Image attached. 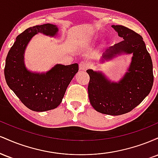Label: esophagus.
<instances>
[{
	"label": "esophagus",
	"mask_w": 158,
	"mask_h": 158,
	"mask_svg": "<svg viewBox=\"0 0 158 158\" xmlns=\"http://www.w3.org/2000/svg\"><path fill=\"white\" fill-rule=\"evenodd\" d=\"M88 67V64L85 61H81L79 64V70H85Z\"/></svg>",
	"instance_id": "34e87169"
}]
</instances>
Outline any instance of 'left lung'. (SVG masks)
Masks as SVG:
<instances>
[{
  "label": "left lung",
  "mask_w": 158,
  "mask_h": 158,
  "mask_svg": "<svg viewBox=\"0 0 158 158\" xmlns=\"http://www.w3.org/2000/svg\"><path fill=\"white\" fill-rule=\"evenodd\" d=\"M111 27L123 41L107 49L101 62L132 53L131 63L118 81H111L101 71L87 70L90 76L88 90L90 104L97 111L117 116L131 111L150 93L154 81L153 65L140 35L121 25Z\"/></svg>",
  "instance_id": "left-lung-1"
}]
</instances>
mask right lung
<instances>
[{"mask_svg": "<svg viewBox=\"0 0 158 158\" xmlns=\"http://www.w3.org/2000/svg\"><path fill=\"white\" fill-rule=\"evenodd\" d=\"M58 32L57 26L51 23L30 27L17 36L7 54L4 68L7 85L23 104L34 111H47L57 108L79 70L77 63L57 64L46 73L30 71L25 66V50L32 38L38 33L54 37Z\"/></svg>", "mask_w": 158, "mask_h": 158, "instance_id": "obj_1", "label": "right lung"}]
</instances>
